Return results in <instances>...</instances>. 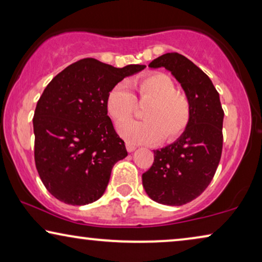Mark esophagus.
I'll return each instance as SVG.
<instances>
[{"label":"esophagus","mask_w":262,"mask_h":262,"mask_svg":"<svg viewBox=\"0 0 262 262\" xmlns=\"http://www.w3.org/2000/svg\"><path fill=\"white\" fill-rule=\"evenodd\" d=\"M135 149H136V145H135V144H132V143L126 142V150H127L128 152H132Z\"/></svg>","instance_id":"1"}]
</instances>
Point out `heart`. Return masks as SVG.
<instances>
[{"label":"heart","instance_id":"obj_1","mask_svg":"<svg viewBox=\"0 0 262 262\" xmlns=\"http://www.w3.org/2000/svg\"><path fill=\"white\" fill-rule=\"evenodd\" d=\"M141 99L151 100L143 117L146 120L126 119L117 125L120 137L132 144H152L167 136L173 141L184 134L191 121V103L187 96L177 92L174 81L166 74L155 73L132 81ZM136 99L126 84L118 83L106 96V110L113 119L131 116Z\"/></svg>","mask_w":262,"mask_h":262}]
</instances>
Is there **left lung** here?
<instances>
[{
    "label": "left lung",
    "instance_id": "obj_1",
    "mask_svg": "<svg viewBox=\"0 0 262 262\" xmlns=\"http://www.w3.org/2000/svg\"><path fill=\"white\" fill-rule=\"evenodd\" d=\"M149 67L169 70L191 103L187 128L174 143L154 150L152 166L142 175L143 187L154 202L180 206L202 194L216 173L224 112L212 81L185 56L164 53Z\"/></svg>",
    "mask_w": 262,
    "mask_h": 262
}]
</instances>
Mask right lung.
Segmentation results:
<instances>
[{
	"label": "right lung",
	"instance_id": "right-lung-1",
	"mask_svg": "<svg viewBox=\"0 0 262 262\" xmlns=\"http://www.w3.org/2000/svg\"><path fill=\"white\" fill-rule=\"evenodd\" d=\"M144 68H114L84 58L46 85L33 117L34 161L55 198L85 205L105 193L113 166L127 156L107 116L106 96L123 78Z\"/></svg>",
	"mask_w": 262,
	"mask_h": 262
}]
</instances>
